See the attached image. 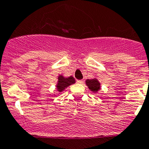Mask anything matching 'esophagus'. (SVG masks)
<instances>
[{
	"instance_id": "1",
	"label": "esophagus",
	"mask_w": 149,
	"mask_h": 149,
	"mask_svg": "<svg viewBox=\"0 0 149 149\" xmlns=\"http://www.w3.org/2000/svg\"><path fill=\"white\" fill-rule=\"evenodd\" d=\"M83 80H77V84H82V83H83Z\"/></svg>"
}]
</instances>
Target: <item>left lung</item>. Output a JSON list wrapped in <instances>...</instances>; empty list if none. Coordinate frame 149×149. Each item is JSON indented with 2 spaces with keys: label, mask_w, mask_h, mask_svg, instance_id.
Instances as JSON below:
<instances>
[{
  "label": "left lung",
  "mask_w": 149,
  "mask_h": 149,
  "mask_svg": "<svg viewBox=\"0 0 149 149\" xmlns=\"http://www.w3.org/2000/svg\"><path fill=\"white\" fill-rule=\"evenodd\" d=\"M88 87L91 91L96 92L98 91L100 89V83L97 79H91V80H87L86 81Z\"/></svg>",
  "instance_id": "1"
}]
</instances>
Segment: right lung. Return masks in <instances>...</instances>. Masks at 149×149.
<instances>
[{
  "label": "right lung",
  "instance_id": "obj_1",
  "mask_svg": "<svg viewBox=\"0 0 149 149\" xmlns=\"http://www.w3.org/2000/svg\"><path fill=\"white\" fill-rule=\"evenodd\" d=\"M74 83H75V80L72 76H70L69 77H64L62 75H60L58 77V81L57 84L58 91L60 92L62 91L68 86Z\"/></svg>",
  "mask_w": 149,
  "mask_h": 149
}]
</instances>
